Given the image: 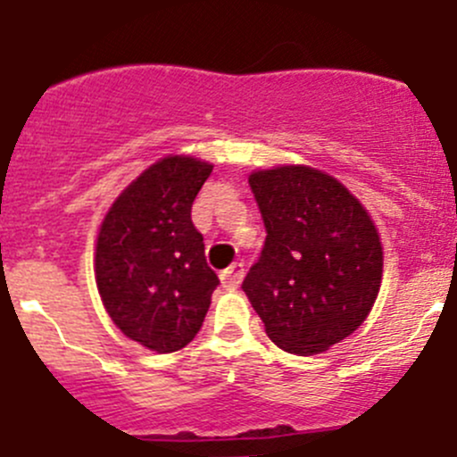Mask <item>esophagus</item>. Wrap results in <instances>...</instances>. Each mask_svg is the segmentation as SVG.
I'll use <instances>...</instances> for the list:
<instances>
[{
  "mask_svg": "<svg viewBox=\"0 0 457 457\" xmlns=\"http://www.w3.org/2000/svg\"><path fill=\"white\" fill-rule=\"evenodd\" d=\"M244 262H237V264H232L229 269H225L223 273H220V279H223L225 287H238L241 285V279H244Z\"/></svg>",
  "mask_w": 457,
  "mask_h": 457,
  "instance_id": "1",
  "label": "esophagus"
}]
</instances>
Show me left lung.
<instances>
[{
    "label": "left lung",
    "mask_w": 457,
    "mask_h": 457,
    "mask_svg": "<svg viewBox=\"0 0 457 457\" xmlns=\"http://www.w3.org/2000/svg\"><path fill=\"white\" fill-rule=\"evenodd\" d=\"M248 182L266 241L241 289L282 351H328L364 323L378 298L376 225L344 184L310 166L257 170Z\"/></svg>",
    "instance_id": "left-lung-1"
}]
</instances>
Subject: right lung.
I'll return each instance as SVG.
<instances>
[{
    "label": "right lung",
    "instance_id": "right-lung-1",
    "mask_svg": "<svg viewBox=\"0 0 457 457\" xmlns=\"http://www.w3.org/2000/svg\"><path fill=\"white\" fill-rule=\"evenodd\" d=\"M212 168L193 157L162 159L118 195L102 220L97 291L122 335L150 351L187 346L219 287L191 220L193 200Z\"/></svg>",
    "mask_w": 457,
    "mask_h": 457
}]
</instances>
